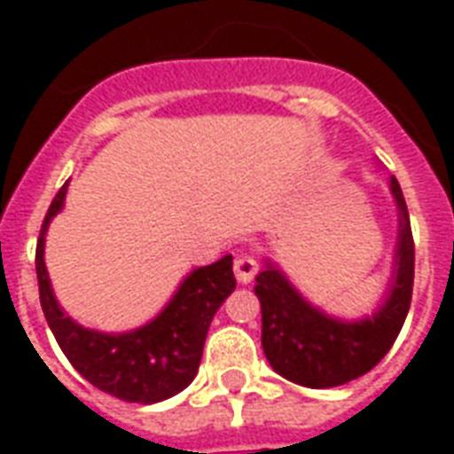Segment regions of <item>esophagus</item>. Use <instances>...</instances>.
Returning <instances> with one entry per match:
<instances>
[{
	"label": "esophagus",
	"mask_w": 454,
	"mask_h": 454,
	"mask_svg": "<svg viewBox=\"0 0 454 454\" xmlns=\"http://www.w3.org/2000/svg\"><path fill=\"white\" fill-rule=\"evenodd\" d=\"M233 272H236V279L240 285L253 282V277L257 275V260L253 255H247V253H240L233 260Z\"/></svg>",
	"instance_id": "34e87169"
}]
</instances>
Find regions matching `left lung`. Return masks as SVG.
Segmentation results:
<instances>
[{
    "instance_id": "1",
    "label": "left lung",
    "mask_w": 454,
    "mask_h": 454,
    "mask_svg": "<svg viewBox=\"0 0 454 454\" xmlns=\"http://www.w3.org/2000/svg\"><path fill=\"white\" fill-rule=\"evenodd\" d=\"M391 194L399 207V247L389 296L372 318L345 324L306 304L286 277L267 262L257 275L255 294L262 306V350L285 380L328 389L367 374L389 352L406 321L413 294V233L409 208L396 177Z\"/></svg>"
}]
</instances>
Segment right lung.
I'll list each match as a JSON object with an SVG mask.
<instances>
[{
    "label": "right lung",
    "instance_id": "1",
    "mask_svg": "<svg viewBox=\"0 0 454 454\" xmlns=\"http://www.w3.org/2000/svg\"><path fill=\"white\" fill-rule=\"evenodd\" d=\"M65 182L55 194L35 246V275L45 321L73 367L97 389L133 403H155L175 396L197 377L208 325L226 296L236 289L233 257L199 267L182 282L168 309L138 331L106 335L77 325L58 306L43 262L45 231L63 208Z\"/></svg>",
    "mask_w": 454,
    "mask_h": 454
}]
</instances>
